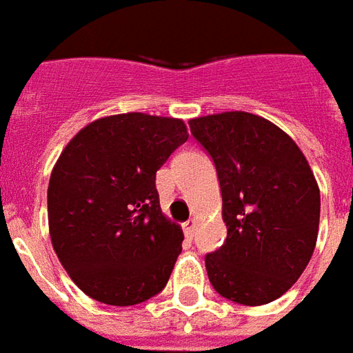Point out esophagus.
Here are the masks:
<instances>
[{
	"label": "esophagus",
	"instance_id": "obj_1",
	"mask_svg": "<svg viewBox=\"0 0 353 353\" xmlns=\"http://www.w3.org/2000/svg\"><path fill=\"white\" fill-rule=\"evenodd\" d=\"M194 228H196V221H194V219H187L183 223V233L189 236V239H193Z\"/></svg>",
	"mask_w": 353,
	"mask_h": 353
}]
</instances>
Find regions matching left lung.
I'll return each mask as SVG.
<instances>
[{
  "mask_svg": "<svg viewBox=\"0 0 353 353\" xmlns=\"http://www.w3.org/2000/svg\"><path fill=\"white\" fill-rule=\"evenodd\" d=\"M210 154L228 239L204 258L212 287L245 305L270 304L312 260L321 196L304 152L270 120L243 110L189 120Z\"/></svg>",
  "mask_w": 353,
  "mask_h": 353,
  "instance_id": "left-lung-1",
  "label": "left lung"
}]
</instances>
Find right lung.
I'll list each match as a JSON object with an SVG mask.
<instances>
[{"mask_svg":"<svg viewBox=\"0 0 353 353\" xmlns=\"http://www.w3.org/2000/svg\"><path fill=\"white\" fill-rule=\"evenodd\" d=\"M187 137L179 118L128 112L91 122L61 152L48 187L49 235L93 300L135 305L166 287L183 231L160 210L154 181Z\"/></svg>","mask_w":353,"mask_h":353,"instance_id":"1","label":"right lung"}]
</instances>
